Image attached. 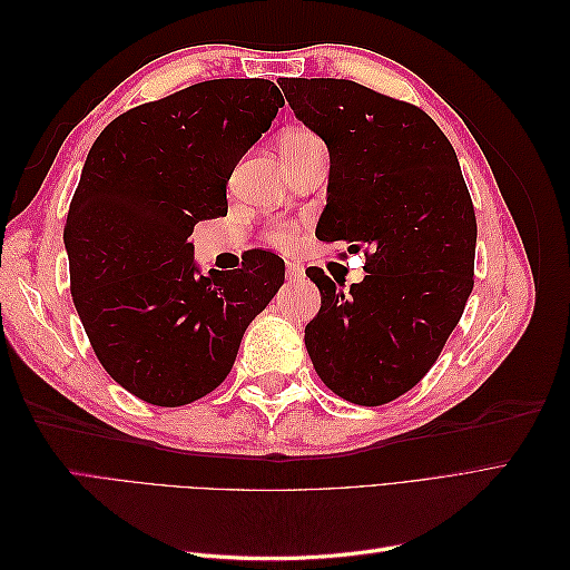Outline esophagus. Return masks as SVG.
<instances>
[{
	"label": "esophagus",
	"instance_id": "1",
	"mask_svg": "<svg viewBox=\"0 0 570 570\" xmlns=\"http://www.w3.org/2000/svg\"><path fill=\"white\" fill-rule=\"evenodd\" d=\"M304 278V268L295 262H287V281H302Z\"/></svg>",
	"mask_w": 570,
	"mask_h": 570
}]
</instances>
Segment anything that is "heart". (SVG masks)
I'll return each mask as SVG.
<instances>
[{
  "mask_svg": "<svg viewBox=\"0 0 570 570\" xmlns=\"http://www.w3.org/2000/svg\"><path fill=\"white\" fill-rule=\"evenodd\" d=\"M323 145L321 137L312 130H304V128H295L283 135L281 140V149H306V147H318ZM268 243L275 245V247H289L292 243H295L297 237V230L295 226H289V223H278V226H273L268 233Z\"/></svg>",
  "mask_w": 570,
  "mask_h": 570,
  "instance_id": "b5f03b06",
  "label": "heart"
}]
</instances>
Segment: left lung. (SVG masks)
I'll list each match as a JSON object with an SVG mask.
<instances>
[{
  "label": "left lung",
  "mask_w": 570,
  "mask_h": 570,
  "mask_svg": "<svg viewBox=\"0 0 570 570\" xmlns=\"http://www.w3.org/2000/svg\"><path fill=\"white\" fill-rule=\"evenodd\" d=\"M278 85L331 151L316 237L366 247L368 262L350 289L306 268L321 289L306 352L342 400L381 406L433 368L469 302L478 237L469 187L454 147L416 105L342 78Z\"/></svg>",
  "instance_id": "8db88e82"
}]
</instances>
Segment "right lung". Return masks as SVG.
I'll use <instances>...</instances> for the list:
<instances>
[{
    "instance_id": "add662e5",
    "label": "right lung",
    "mask_w": 570,
    "mask_h": 570,
    "mask_svg": "<svg viewBox=\"0 0 570 570\" xmlns=\"http://www.w3.org/2000/svg\"><path fill=\"white\" fill-rule=\"evenodd\" d=\"M283 105L264 78L204 80L114 118L82 166L63 226L73 304L99 364L147 404L214 392L285 283L264 249L199 275L187 239L228 214L233 168Z\"/></svg>"
}]
</instances>
